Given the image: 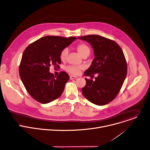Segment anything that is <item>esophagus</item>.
<instances>
[{
    "label": "esophagus",
    "mask_w": 150,
    "mask_h": 150,
    "mask_svg": "<svg viewBox=\"0 0 150 150\" xmlns=\"http://www.w3.org/2000/svg\"><path fill=\"white\" fill-rule=\"evenodd\" d=\"M77 77H75V76H70V79H71V80H73V79H76Z\"/></svg>",
    "instance_id": "34e87169"
}]
</instances>
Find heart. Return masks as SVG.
<instances>
[{"label":"heart","instance_id":"heart-1","mask_svg":"<svg viewBox=\"0 0 150 150\" xmlns=\"http://www.w3.org/2000/svg\"><path fill=\"white\" fill-rule=\"evenodd\" d=\"M76 49L78 53L81 57H84L85 56L88 57L91 53L90 47L85 43H81L77 45ZM69 54L68 48H64L60 52L59 58L61 61H65ZM65 70L69 73L77 76L80 74V71L82 70L83 67L80 65H68L65 67Z\"/></svg>","mask_w":150,"mask_h":150}]
</instances>
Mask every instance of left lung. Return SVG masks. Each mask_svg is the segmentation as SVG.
<instances>
[{
  "label": "left lung",
  "mask_w": 150,
  "mask_h": 150,
  "mask_svg": "<svg viewBox=\"0 0 150 150\" xmlns=\"http://www.w3.org/2000/svg\"><path fill=\"white\" fill-rule=\"evenodd\" d=\"M79 39L89 42L92 46L95 58L85 71L91 77L98 74L95 80L85 78L86 84L81 89L83 96L91 103L104 105L116 97L127 74V63L120 46L111 39L99 35H88Z\"/></svg>",
  "instance_id": "8db88e82"
}]
</instances>
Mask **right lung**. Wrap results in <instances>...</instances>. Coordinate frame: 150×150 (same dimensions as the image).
Masks as SVG:
<instances>
[{"label":"right lung","instance_id":"add662e5","mask_svg":"<svg viewBox=\"0 0 150 150\" xmlns=\"http://www.w3.org/2000/svg\"><path fill=\"white\" fill-rule=\"evenodd\" d=\"M76 38L47 36L30 44L23 52L19 66V73L23 84L36 101L47 104L58 98L70 79L65 71L56 76L49 67H58L62 50L70 45Z\"/></svg>","mask_w":150,"mask_h":150}]
</instances>
